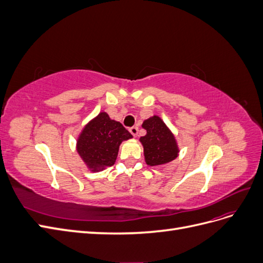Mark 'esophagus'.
I'll list each match as a JSON object with an SVG mask.
<instances>
[{"label":"esophagus","instance_id":"esophagus-1","mask_svg":"<svg viewBox=\"0 0 263 263\" xmlns=\"http://www.w3.org/2000/svg\"><path fill=\"white\" fill-rule=\"evenodd\" d=\"M129 132H130V134L133 135L134 137H136L137 135H138V127H137V126H133V127H130V128H129Z\"/></svg>","mask_w":263,"mask_h":263}]
</instances>
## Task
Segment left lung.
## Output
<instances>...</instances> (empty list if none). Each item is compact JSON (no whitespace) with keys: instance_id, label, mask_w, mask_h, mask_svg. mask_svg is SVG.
I'll return each mask as SVG.
<instances>
[{"instance_id":"1","label":"left lung","mask_w":263,"mask_h":263,"mask_svg":"<svg viewBox=\"0 0 263 263\" xmlns=\"http://www.w3.org/2000/svg\"><path fill=\"white\" fill-rule=\"evenodd\" d=\"M141 127L147 132L139 141L144 147L145 161L148 165H162L179 156L180 148L176 136L158 115L145 119Z\"/></svg>"}]
</instances>
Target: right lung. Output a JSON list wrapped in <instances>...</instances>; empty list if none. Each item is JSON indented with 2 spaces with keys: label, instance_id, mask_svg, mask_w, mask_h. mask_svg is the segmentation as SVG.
I'll use <instances>...</instances> for the list:
<instances>
[{
  "label": "right lung",
  "instance_id": "obj_1",
  "mask_svg": "<svg viewBox=\"0 0 263 263\" xmlns=\"http://www.w3.org/2000/svg\"><path fill=\"white\" fill-rule=\"evenodd\" d=\"M132 138V134L121 123L109 118L106 112H101L84 125L76 148L89 171L100 172L115 163L119 146Z\"/></svg>",
  "mask_w": 263,
  "mask_h": 263
}]
</instances>
